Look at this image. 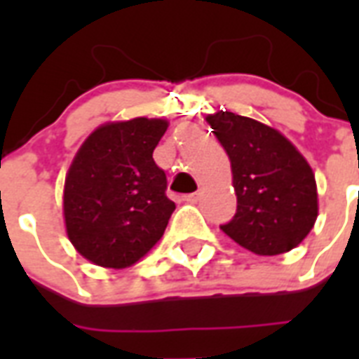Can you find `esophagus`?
I'll list each match as a JSON object with an SVG mask.
<instances>
[{"label": "esophagus", "instance_id": "1", "mask_svg": "<svg viewBox=\"0 0 359 359\" xmlns=\"http://www.w3.org/2000/svg\"><path fill=\"white\" fill-rule=\"evenodd\" d=\"M184 201L191 203V205H194V203L199 201V194H188V196H184Z\"/></svg>", "mask_w": 359, "mask_h": 359}]
</instances>
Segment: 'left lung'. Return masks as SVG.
<instances>
[{"instance_id": "1", "label": "left lung", "mask_w": 359, "mask_h": 359, "mask_svg": "<svg viewBox=\"0 0 359 359\" xmlns=\"http://www.w3.org/2000/svg\"><path fill=\"white\" fill-rule=\"evenodd\" d=\"M233 169L236 214L222 231L257 255H279L309 235L318 216L317 182L278 130L231 111L208 115Z\"/></svg>"}]
</instances>
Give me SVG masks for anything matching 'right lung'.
Returning a JSON list of instances; mask_svg holds the SVG:
<instances>
[{"instance_id":"1","label":"right lung","mask_w":359,"mask_h":359,"mask_svg":"<svg viewBox=\"0 0 359 359\" xmlns=\"http://www.w3.org/2000/svg\"><path fill=\"white\" fill-rule=\"evenodd\" d=\"M168 121L137 117L93 132L65 179L67 235L104 268L134 264L162 238L175 210L168 179L152 158Z\"/></svg>"}]
</instances>
